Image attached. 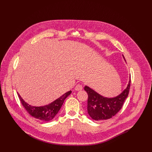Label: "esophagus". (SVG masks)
<instances>
[{"instance_id":"obj_1","label":"esophagus","mask_w":152,"mask_h":152,"mask_svg":"<svg viewBox=\"0 0 152 152\" xmlns=\"http://www.w3.org/2000/svg\"><path fill=\"white\" fill-rule=\"evenodd\" d=\"M82 88H83L82 85L81 84H80V83H78V84L76 86L75 90H76V91H80V90H82Z\"/></svg>"}]
</instances>
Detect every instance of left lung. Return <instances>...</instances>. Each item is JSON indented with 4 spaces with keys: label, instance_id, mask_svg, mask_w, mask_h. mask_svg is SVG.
Masks as SVG:
<instances>
[{
    "label": "left lung",
    "instance_id": "left-lung-1",
    "mask_svg": "<svg viewBox=\"0 0 152 152\" xmlns=\"http://www.w3.org/2000/svg\"><path fill=\"white\" fill-rule=\"evenodd\" d=\"M124 58V57L123 56ZM131 77L127 88L118 96L113 98L104 97L94 91L88 86H85V91L88 96L87 110L90 116L96 121L107 120L114 116L121 109L128 96Z\"/></svg>",
    "mask_w": 152,
    "mask_h": 152
}]
</instances>
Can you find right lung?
<instances>
[{"instance_id":"right-lung-1","label":"right lung","mask_w":152,"mask_h":152,"mask_svg":"<svg viewBox=\"0 0 152 152\" xmlns=\"http://www.w3.org/2000/svg\"><path fill=\"white\" fill-rule=\"evenodd\" d=\"M71 93L72 91H69L52 103L43 106H31L25 102L19 94H18V96L21 102V104L31 116L41 121H49L52 120V119L56 116L61 109L64 100L71 94Z\"/></svg>"}]
</instances>
